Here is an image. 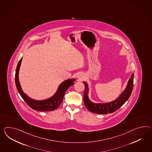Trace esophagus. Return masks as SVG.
I'll return each mask as SVG.
<instances>
[{
  "mask_svg": "<svg viewBox=\"0 0 152 152\" xmlns=\"http://www.w3.org/2000/svg\"><path fill=\"white\" fill-rule=\"evenodd\" d=\"M77 78H79V79H80V80H83V79H84V78L85 77H84V76H83L81 74H78Z\"/></svg>",
  "mask_w": 152,
  "mask_h": 152,
  "instance_id": "34e87169",
  "label": "esophagus"
}]
</instances>
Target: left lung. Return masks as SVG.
Instances as JSON below:
<instances>
[{
    "label": "left lung",
    "instance_id": "1",
    "mask_svg": "<svg viewBox=\"0 0 152 152\" xmlns=\"http://www.w3.org/2000/svg\"><path fill=\"white\" fill-rule=\"evenodd\" d=\"M133 77L134 74H132L129 80L126 88L118 96V98L114 101L107 103H94L89 100L88 96V85L85 82H83L85 86L83 95V102L86 107L89 111L99 114H107V113H112L116 111L130 98L133 89Z\"/></svg>",
    "mask_w": 152,
    "mask_h": 152
}]
</instances>
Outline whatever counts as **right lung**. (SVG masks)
<instances>
[{
  "instance_id": "obj_1",
  "label": "right lung",
  "mask_w": 152,
  "mask_h": 152,
  "mask_svg": "<svg viewBox=\"0 0 152 152\" xmlns=\"http://www.w3.org/2000/svg\"><path fill=\"white\" fill-rule=\"evenodd\" d=\"M22 58L20 60L16 69L15 83L17 89L23 99L30 107L37 111H53L56 109L62 103L66 91L70 86L74 84V82L75 81V78L69 79L62 82L59 86L55 94L48 99L43 100H34L33 99L30 98L29 96H27L22 91L19 82V70L22 61Z\"/></svg>"
}]
</instances>
